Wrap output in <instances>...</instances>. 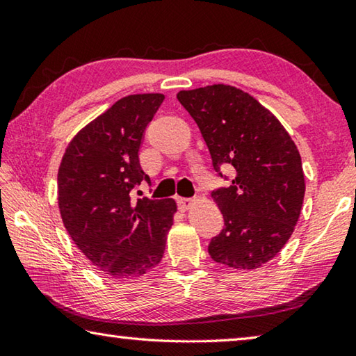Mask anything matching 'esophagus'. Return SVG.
<instances>
[{
  "mask_svg": "<svg viewBox=\"0 0 356 356\" xmlns=\"http://www.w3.org/2000/svg\"><path fill=\"white\" fill-rule=\"evenodd\" d=\"M176 201H177V206H179L180 210H188L191 207V204H193L191 197H180V196H177Z\"/></svg>",
  "mask_w": 356,
  "mask_h": 356,
  "instance_id": "esophagus-1",
  "label": "esophagus"
}]
</instances>
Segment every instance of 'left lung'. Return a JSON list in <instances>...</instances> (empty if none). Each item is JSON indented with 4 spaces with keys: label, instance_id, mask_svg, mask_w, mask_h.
<instances>
[{
    "label": "left lung",
    "instance_id": "1",
    "mask_svg": "<svg viewBox=\"0 0 356 356\" xmlns=\"http://www.w3.org/2000/svg\"><path fill=\"white\" fill-rule=\"evenodd\" d=\"M177 100L200 127L213 170L236 172L212 191L225 227L209 243L215 262L252 270L291 238L303 206L305 176L298 149L272 113L240 89L213 84L180 91Z\"/></svg>",
    "mask_w": 356,
    "mask_h": 356
}]
</instances>
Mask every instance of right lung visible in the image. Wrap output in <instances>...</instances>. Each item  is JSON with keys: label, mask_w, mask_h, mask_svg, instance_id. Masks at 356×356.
<instances>
[{"label": "right lung", "mask_w": 356, "mask_h": 356, "mask_svg": "<svg viewBox=\"0 0 356 356\" xmlns=\"http://www.w3.org/2000/svg\"><path fill=\"white\" fill-rule=\"evenodd\" d=\"M163 94L118 100L65 149L58 202L69 236L102 273L131 280L161 261L176 212L174 200H131L150 179L140 165L144 131Z\"/></svg>", "instance_id": "right-lung-1"}]
</instances>
